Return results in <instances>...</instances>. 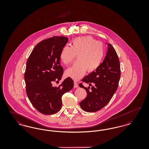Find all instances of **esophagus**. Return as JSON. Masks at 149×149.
Returning <instances> with one entry per match:
<instances>
[{
    "label": "esophagus",
    "instance_id": "esophagus-1",
    "mask_svg": "<svg viewBox=\"0 0 149 149\" xmlns=\"http://www.w3.org/2000/svg\"><path fill=\"white\" fill-rule=\"evenodd\" d=\"M74 88H78L79 87V85H78V83L76 82V81H74Z\"/></svg>",
    "mask_w": 149,
    "mask_h": 149
}]
</instances>
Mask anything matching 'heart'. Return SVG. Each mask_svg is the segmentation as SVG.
Returning a JSON list of instances; mask_svg holds the SVG:
<instances>
[{"mask_svg": "<svg viewBox=\"0 0 149 149\" xmlns=\"http://www.w3.org/2000/svg\"><path fill=\"white\" fill-rule=\"evenodd\" d=\"M78 60L66 71L68 77L77 80L81 78L86 70L93 72L97 70L103 61L105 55L103 44L91 36L79 37L74 39L71 46H65L60 53V59L65 65Z\"/></svg>", "mask_w": 149, "mask_h": 149, "instance_id": "1", "label": "heart"}]
</instances>
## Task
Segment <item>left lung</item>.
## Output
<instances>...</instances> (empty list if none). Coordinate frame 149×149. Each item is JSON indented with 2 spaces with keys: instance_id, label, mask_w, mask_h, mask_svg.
I'll list each match as a JSON object with an SVG mask.
<instances>
[{
  "instance_id": "8db88e82",
  "label": "left lung",
  "mask_w": 149,
  "mask_h": 149,
  "mask_svg": "<svg viewBox=\"0 0 149 149\" xmlns=\"http://www.w3.org/2000/svg\"><path fill=\"white\" fill-rule=\"evenodd\" d=\"M106 56L99 68L82 79L92 86L86 88L82 83L80 87L86 90V97L80 102L81 108L88 112H95L106 106L116 92L120 79V60L116 50L111 43Z\"/></svg>"
}]
</instances>
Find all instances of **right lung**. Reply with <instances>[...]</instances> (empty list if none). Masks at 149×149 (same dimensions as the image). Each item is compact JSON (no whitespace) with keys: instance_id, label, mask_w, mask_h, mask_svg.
Listing matches in <instances>:
<instances>
[{"instance_id":"right-lung-1","label":"right lung","mask_w":149,"mask_h":149,"mask_svg":"<svg viewBox=\"0 0 149 149\" xmlns=\"http://www.w3.org/2000/svg\"><path fill=\"white\" fill-rule=\"evenodd\" d=\"M68 41L63 36H54L38 43L32 50L26 64L24 80L27 95L32 104L40 113L50 115L60 110L62 96L74 86L70 77L58 87L54 81L62 78L60 53Z\"/></svg>"}]
</instances>
